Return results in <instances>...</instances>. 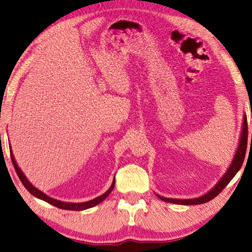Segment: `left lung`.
I'll return each instance as SVG.
<instances>
[{
	"instance_id": "8db88e82",
	"label": "left lung",
	"mask_w": 252,
	"mask_h": 252,
	"mask_svg": "<svg viewBox=\"0 0 252 252\" xmlns=\"http://www.w3.org/2000/svg\"><path fill=\"white\" fill-rule=\"evenodd\" d=\"M252 140V134H251ZM247 143H248V125H247V116L244 114V122H242V129L240 139H239V144L237 148V151L234 153L233 159L230 163L227 171L221 177L220 180L217 182V185L212 188L210 191H208L206 194L200 195L198 198L192 199H173V198H165L161 197V195L157 194L158 198H160L162 201L174 203V204H182V206H194V204H201L210 201L213 198H216L221 191H222L228 183L232 180V178L236 176L237 172L240 170L242 163H244L246 151H247Z\"/></svg>"
}]
</instances>
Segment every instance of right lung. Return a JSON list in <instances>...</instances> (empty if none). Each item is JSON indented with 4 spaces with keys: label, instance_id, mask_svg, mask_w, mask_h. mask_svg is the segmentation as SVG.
I'll list each match as a JSON object with an SVG mask.
<instances>
[{
    "label": "right lung",
    "instance_id": "add662e5",
    "mask_svg": "<svg viewBox=\"0 0 252 252\" xmlns=\"http://www.w3.org/2000/svg\"><path fill=\"white\" fill-rule=\"evenodd\" d=\"M10 153H11V160L12 162H13V165L15 168V171L16 173H18V176L20 178L21 182L23 183V186L27 188V190L29 191L30 193H31L32 195H34V197H36L37 199H41V200H44L45 202H48L50 204H52V206L57 207V208H60V209H63V210H73V211H82V210H85V209H89V208H92L96 206V204H99L100 202L103 201V200L108 197V195L112 192L113 188H114V183H116V178H113V181H112V185H111V187L109 188L108 191H105V192L103 194L99 195V197H96L94 199L92 200H89V201H85V202H64V201H60V200H57L54 198H51L49 197L48 194H45L44 192H42V191H40L37 188L34 187L31 182H30L28 180V178L24 176V173L22 172V170L20 169V167L18 165V163H16L15 161V158L13 156V152H12V148L10 146Z\"/></svg>",
    "mask_w": 252,
    "mask_h": 252
}]
</instances>
